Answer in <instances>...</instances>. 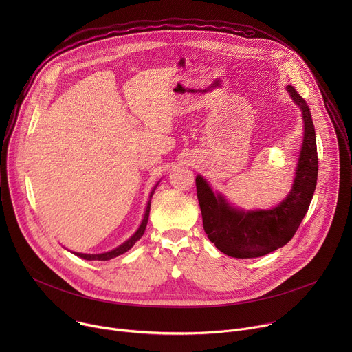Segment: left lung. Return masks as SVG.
<instances>
[{
    "instance_id": "obj_1",
    "label": "left lung",
    "mask_w": 352,
    "mask_h": 352,
    "mask_svg": "<svg viewBox=\"0 0 352 352\" xmlns=\"http://www.w3.org/2000/svg\"><path fill=\"white\" fill-rule=\"evenodd\" d=\"M287 91L302 111L304 142L291 192L270 210L235 209L220 193H214L204 177H196V190L204 228L208 238L223 254L250 259L265 256L284 246L304 220L318 181V148L312 116L305 100L294 86Z\"/></svg>"
}]
</instances>
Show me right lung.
I'll use <instances>...</instances> for the list:
<instances>
[{
	"mask_svg": "<svg viewBox=\"0 0 352 352\" xmlns=\"http://www.w3.org/2000/svg\"><path fill=\"white\" fill-rule=\"evenodd\" d=\"M156 186H157V185H156ZM156 186H155V189H156ZM155 189L152 190V193H150V197L153 196ZM148 213H150V200L147 202V208H146V212H144L143 220H142V223H140V226H139L138 231H136V232H135V234H133L128 241H125V242H124L122 245H120L118 248H116V249L110 250V252H106V254H98V255H89V254H75V255H76V256H79V258H82V259H86V261H110V259H114V258H117V256H120V255L125 254L126 250H129V249L135 245V242H136L138 239H140V238H142V235H143V232H144V230H146V226H147Z\"/></svg>",
	"mask_w": 352,
	"mask_h": 352,
	"instance_id": "right-lung-1",
	"label": "right lung"
}]
</instances>
